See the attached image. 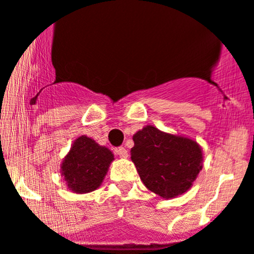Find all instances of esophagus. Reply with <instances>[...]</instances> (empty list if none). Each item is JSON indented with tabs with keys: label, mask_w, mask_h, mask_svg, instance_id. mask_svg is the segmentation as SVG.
Returning <instances> with one entry per match:
<instances>
[{
	"label": "esophagus",
	"mask_w": 254,
	"mask_h": 254,
	"mask_svg": "<svg viewBox=\"0 0 254 254\" xmlns=\"http://www.w3.org/2000/svg\"><path fill=\"white\" fill-rule=\"evenodd\" d=\"M116 154H118V155L120 156V158H127V150L125 148H123V146H120V148H118L116 149Z\"/></svg>",
	"instance_id": "34e87169"
}]
</instances>
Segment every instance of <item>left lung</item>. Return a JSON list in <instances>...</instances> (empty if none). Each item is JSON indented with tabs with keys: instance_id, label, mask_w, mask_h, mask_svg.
<instances>
[{
	"instance_id": "obj_1",
	"label": "left lung",
	"mask_w": 254,
	"mask_h": 254,
	"mask_svg": "<svg viewBox=\"0 0 254 254\" xmlns=\"http://www.w3.org/2000/svg\"><path fill=\"white\" fill-rule=\"evenodd\" d=\"M130 150L144 186L160 198L182 195L203 168V150L195 140L146 125L132 135Z\"/></svg>"
}]
</instances>
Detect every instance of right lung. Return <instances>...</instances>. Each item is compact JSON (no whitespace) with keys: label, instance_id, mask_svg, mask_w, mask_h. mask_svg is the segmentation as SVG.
<instances>
[{"label":"right lung","instance_id":"obj_1","mask_svg":"<svg viewBox=\"0 0 254 254\" xmlns=\"http://www.w3.org/2000/svg\"><path fill=\"white\" fill-rule=\"evenodd\" d=\"M113 160L111 150L99 145L86 135H81L73 141L63 159L60 172L71 191L90 193L101 186Z\"/></svg>","mask_w":254,"mask_h":254}]
</instances>
